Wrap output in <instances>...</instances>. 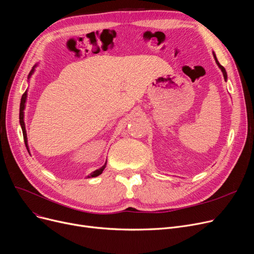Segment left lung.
<instances>
[{
    "label": "left lung",
    "mask_w": 254,
    "mask_h": 254,
    "mask_svg": "<svg viewBox=\"0 0 254 254\" xmlns=\"http://www.w3.org/2000/svg\"><path fill=\"white\" fill-rule=\"evenodd\" d=\"M214 54V53H213ZM214 57H215V60H216V63L218 64V66H219V67L220 68H221V70H222V72H223V76H224V80L226 81L227 80V74H226V70H225V68L223 67V66L221 65V64H220L219 62H218V60H217V58H216V55L214 54Z\"/></svg>",
    "instance_id": "8db88e82"
}]
</instances>
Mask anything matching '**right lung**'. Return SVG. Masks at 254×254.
Segmentation results:
<instances>
[{
    "instance_id": "add662e5",
    "label": "right lung",
    "mask_w": 254,
    "mask_h": 254,
    "mask_svg": "<svg viewBox=\"0 0 254 254\" xmlns=\"http://www.w3.org/2000/svg\"><path fill=\"white\" fill-rule=\"evenodd\" d=\"M34 71V67H33V69L30 71L29 73V78L31 76L32 72ZM26 100H27V91L23 94V96H21V100H20V106H19V123H20V126H21V129H23V135H24V140H25V144H26V147L27 149L28 148V144H27V133H26V127H25V123H24V109H25V103H26ZM29 151V150H28ZM106 164L107 162L105 163V165L103 167H101L100 169L95 170L93 173H91L90 175H88V178H95V176L102 174V172L104 171V169L106 168Z\"/></svg>"
}]
</instances>
